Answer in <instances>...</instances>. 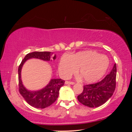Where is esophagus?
I'll return each mask as SVG.
<instances>
[{"instance_id": "1", "label": "esophagus", "mask_w": 132, "mask_h": 132, "mask_svg": "<svg viewBox=\"0 0 132 132\" xmlns=\"http://www.w3.org/2000/svg\"><path fill=\"white\" fill-rule=\"evenodd\" d=\"M75 83L74 82H70V81H65V84H71V85H73Z\"/></svg>"}]
</instances>
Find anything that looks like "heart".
<instances>
[{"instance_id": "heart-1", "label": "heart", "mask_w": 132, "mask_h": 132, "mask_svg": "<svg viewBox=\"0 0 132 132\" xmlns=\"http://www.w3.org/2000/svg\"><path fill=\"white\" fill-rule=\"evenodd\" d=\"M109 66V60L95 51H82L68 56L63 55L58 64V71L62 77L68 78L77 72L82 81L92 83L105 75Z\"/></svg>"}]
</instances>
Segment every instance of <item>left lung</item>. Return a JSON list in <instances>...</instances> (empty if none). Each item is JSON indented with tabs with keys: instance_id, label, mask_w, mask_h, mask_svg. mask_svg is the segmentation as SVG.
<instances>
[{
	"instance_id": "1",
	"label": "left lung",
	"mask_w": 132,
	"mask_h": 132,
	"mask_svg": "<svg viewBox=\"0 0 132 132\" xmlns=\"http://www.w3.org/2000/svg\"><path fill=\"white\" fill-rule=\"evenodd\" d=\"M116 64L101 81L84 86L83 91L78 96L79 102L89 107H97L105 103L112 97L116 86Z\"/></svg>"
}]
</instances>
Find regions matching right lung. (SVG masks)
<instances>
[{
    "mask_svg": "<svg viewBox=\"0 0 132 132\" xmlns=\"http://www.w3.org/2000/svg\"><path fill=\"white\" fill-rule=\"evenodd\" d=\"M53 53L48 51H35L27 54L20 64L19 72V91L20 94L28 104L38 109H45L51 105L56 101L59 95V90L64 84V81L61 79H51L49 83L43 89L38 90H30L23 84L21 72L23 64L27 60L35 58L45 61H52L56 57V54L52 56Z\"/></svg>",
    "mask_w": 132,
    "mask_h": 132,
    "instance_id": "right-lung-1",
    "label": "right lung"
}]
</instances>
